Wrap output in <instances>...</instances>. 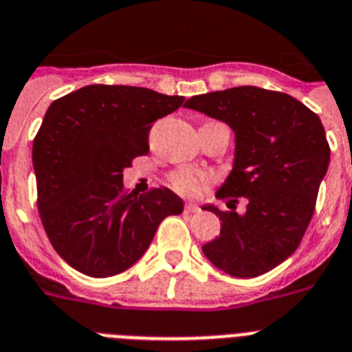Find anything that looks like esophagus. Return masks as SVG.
Masks as SVG:
<instances>
[{
    "label": "esophagus",
    "mask_w": 352,
    "mask_h": 352,
    "mask_svg": "<svg viewBox=\"0 0 352 352\" xmlns=\"http://www.w3.org/2000/svg\"><path fill=\"white\" fill-rule=\"evenodd\" d=\"M184 211L186 213H199V211H201V208H199L195 202H188V204L184 206Z\"/></svg>",
    "instance_id": "esophagus-1"
}]
</instances>
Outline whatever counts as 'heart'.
I'll return each instance as SVG.
<instances>
[{
  "label": "heart",
  "mask_w": 352,
  "mask_h": 352,
  "mask_svg": "<svg viewBox=\"0 0 352 352\" xmlns=\"http://www.w3.org/2000/svg\"><path fill=\"white\" fill-rule=\"evenodd\" d=\"M210 182V177L197 171H177L171 177V186L184 195H197Z\"/></svg>",
  "instance_id": "1"
}]
</instances>
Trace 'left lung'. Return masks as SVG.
Here are the masks:
<instances>
[{
    "instance_id": "obj_1",
    "label": "left lung",
    "mask_w": 352,
    "mask_h": 352,
    "mask_svg": "<svg viewBox=\"0 0 352 352\" xmlns=\"http://www.w3.org/2000/svg\"><path fill=\"white\" fill-rule=\"evenodd\" d=\"M186 108L235 131L233 170L215 193L231 211L202 208L222 221L202 245L206 258L236 278L264 275L295 253L313 219L331 155L322 121L295 97L258 87L193 96ZM241 196L245 214L234 211Z\"/></svg>"
}]
</instances>
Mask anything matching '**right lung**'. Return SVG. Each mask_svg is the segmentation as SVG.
<instances>
[{
    "label": "right lung",
    "instance_id": "obj_1",
    "mask_svg": "<svg viewBox=\"0 0 352 352\" xmlns=\"http://www.w3.org/2000/svg\"><path fill=\"white\" fill-rule=\"evenodd\" d=\"M186 104L150 88L90 85L48 107L32 146L37 208L54 250L82 275H119L184 202L168 188L126 193L122 170L146 155L151 124Z\"/></svg>",
    "mask_w": 352,
    "mask_h": 352
}]
</instances>
